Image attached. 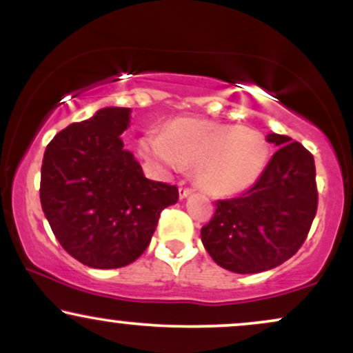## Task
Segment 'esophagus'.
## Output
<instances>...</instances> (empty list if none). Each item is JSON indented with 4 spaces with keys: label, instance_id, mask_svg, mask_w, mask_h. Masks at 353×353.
I'll list each match as a JSON object with an SVG mask.
<instances>
[{
    "label": "esophagus",
    "instance_id": "1",
    "mask_svg": "<svg viewBox=\"0 0 353 353\" xmlns=\"http://www.w3.org/2000/svg\"><path fill=\"white\" fill-rule=\"evenodd\" d=\"M192 192H194L192 189H189V188H181V189H179V197H181V199H185V197H189Z\"/></svg>",
    "mask_w": 353,
    "mask_h": 353
}]
</instances>
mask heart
<instances>
[{"mask_svg": "<svg viewBox=\"0 0 353 353\" xmlns=\"http://www.w3.org/2000/svg\"><path fill=\"white\" fill-rule=\"evenodd\" d=\"M144 159L163 172L196 169V181L219 197L237 196L257 184L270 159L269 139L255 129L204 119H176L139 139Z\"/></svg>", "mask_w": 353, "mask_h": 353, "instance_id": "heart-1", "label": "heart"}]
</instances>
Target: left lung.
<instances>
[{
    "label": "left lung",
    "instance_id": "left-lung-1",
    "mask_svg": "<svg viewBox=\"0 0 353 353\" xmlns=\"http://www.w3.org/2000/svg\"><path fill=\"white\" fill-rule=\"evenodd\" d=\"M277 152L264 176L241 197L216 202L201 239L217 265L257 274L301 249L317 212L314 156L289 136L267 134Z\"/></svg>",
    "mask_w": 353,
    "mask_h": 353
}]
</instances>
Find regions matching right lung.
I'll return each mask as SVG.
<instances>
[{
  "label": "right lung",
  "instance_id": "right-lung-1",
  "mask_svg": "<svg viewBox=\"0 0 353 353\" xmlns=\"http://www.w3.org/2000/svg\"><path fill=\"white\" fill-rule=\"evenodd\" d=\"M131 108L109 106L58 132L44 151L41 208L63 249L92 269L134 262L176 185L149 181L121 139Z\"/></svg>",
  "mask_w": 353,
  "mask_h": 353
}]
</instances>
